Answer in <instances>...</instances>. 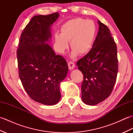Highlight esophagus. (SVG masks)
<instances>
[{"mask_svg":"<svg viewBox=\"0 0 133 133\" xmlns=\"http://www.w3.org/2000/svg\"><path fill=\"white\" fill-rule=\"evenodd\" d=\"M68 66H69V69L70 70H73V69H74L75 64H74V63H73V62H69V63H68Z\"/></svg>","mask_w":133,"mask_h":133,"instance_id":"1","label":"esophagus"}]
</instances>
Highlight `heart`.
<instances>
[{
	"mask_svg": "<svg viewBox=\"0 0 133 133\" xmlns=\"http://www.w3.org/2000/svg\"><path fill=\"white\" fill-rule=\"evenodd\" d=\"M96 33L97 27L91 20L79 18L69 20L61 26V34L56 33L54 35L55 49L59 53L64 54L70 42L72 58L78 54L86 55L91 49Z\"/></svg>",
	"mask_w": 133,
	"mask_h": 133,
	"instance_id": "heart-1",
	"label": "heart"
}]
</instances>
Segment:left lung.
Returning a JSON list of instances; mask_svg holds the SVG:
<instances>
[{
  "label": "left lung",
  "instance_id": "8db88e82",
  "mask_svg": "<svg viewBox=\"0 0 133 133\" xmlns=\"http://www.w3.org/2000/svg\"><path fill=\"white\" fill-rule=\"evenodd\" d=\"M98 32L92 49L78 62L83 74L81 86L82 100L94 106L111 94L118 73L117 46L109 28L99 21Z\"/></svg>",
  "mask_w": 133,
  "mask_h": 133
}]
</instances>
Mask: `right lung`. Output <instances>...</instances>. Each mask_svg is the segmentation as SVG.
Instances as JSON below:
<instances>
[{
  "instance_id": "add662e5",
  "label": "right lung",
  "mask_w": 133,
  "mask_h": 133,
  "mask_svg": "<svg viewBox=\"0 0 133 133\" xmlns=\"http://www.w3.org/2000/svg\"><path fill=\"white\" fill-rule=\"evenodd\" d=\"M58 12L36 15L22 32L17 50L19 75L30 97L45 105H54L61 98L60 83L69 71L67 62L49 44Z\"/></svg>"
}]
</instances>
